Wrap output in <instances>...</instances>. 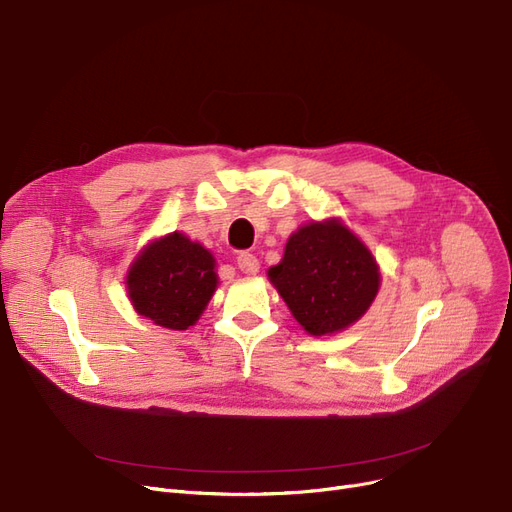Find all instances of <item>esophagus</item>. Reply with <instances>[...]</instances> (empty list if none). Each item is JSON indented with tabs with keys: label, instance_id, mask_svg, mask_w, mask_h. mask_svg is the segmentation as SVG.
<instances>
[{
	"label": "esophagus",
	"instance_id": "obj_1",
	"mask_svg": "<svg viewBox=\"0 0 512 512\" xmlns=\"http://www.w3.org/2000/svg\"><path fill=\"white\" fill-rule=\"evenodd\" d=\"M237 266L246 275H256L260 271V262L252 252H239L237 254Z\"/></svg>",
	"mask_w": 512,
	"mask_h": 512
}]
</instances>
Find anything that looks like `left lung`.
<instances>
[{
    "instance_id": "obj_1",
    "label": "left lung",
    "mask_w": 512,
    "mask_h": 512,
    "mask_svg": "<svg viewBox=\"0 0 512 512\" xmlns=\"http://www.w3.org/2000/svg\"><path fill=\"white\" fill-rule=\"evenodd\" d=\"M269 279L310 335H329L356 323L381 283L371 250L337 218L291 233Z\"/></svg>"
}]
</instances>
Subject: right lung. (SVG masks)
<instances>
[{
    "instance_id": "1",
    "label": "right lung",
    "mask_w": 512,
    "mask_h": 512,
    "mask_svg": "<svg viewBox=\"0 0 512 512\" xmlns=\"http://www.w3.org/2000/svg\"><path fill=\"white\" fill-rule=\"evenodd\" d=\"M216 283L214 256L179 231L145 246L127 275L133 308L145 319L175 331L196 325Z\"/></svg>"
}]
</instances>
